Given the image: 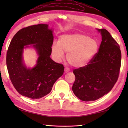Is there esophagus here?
Here are the masks:
<instances>
[{"label":"esophagus","mask_w":128,"mask_h":128,"mask_svg":"<svg viewBox=\"0 0 128 128\" xmlns=\"http://www.w3.org/2000/svg\"><path fill=\"white\" fill-rule=\"evenodd\" d=\"M69 71H70V69L68 68H66V67L65 68V69H64V72H69Z\"/></svg>","instance_id":"esophagus-1"}]
</instances>
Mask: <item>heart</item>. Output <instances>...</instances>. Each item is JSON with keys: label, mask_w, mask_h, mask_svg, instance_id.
Masks as SVG:
<instances>
[{"label": "heart", "mask_w": 128, "mask_h": 128, "mask_svg": "<svg viewBox=\"0 0 128 128\" xmlns=\"http://www.w3.org/2000/svg\"><path fill=\"white\" fill-rule=\"evenodd\" d=\"M99 48L97 40L82 34H63L60 36L58 43H54L52 54L56 60L64 58L67 53L66 59L71 66L82 67L86 66L96 55Z\"/></svg>", "instance_id": "b5f03b06"}]
</instances>
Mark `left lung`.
Instances as JSON below:
<instances>
[{
	"label": "left lung",
	"instance_id": "8db88e82",
	"mask_svg": "<svg viewBox=\"0 0 128 128\" xmlns=\"http://www.w3.org/2000/svg\"><path fill=\"white\" fill-rule=\"evenodd\" d=\"M102 36L98 52L86 66L75 69L72 90L78 98L92 101L107 94L119 76L122 54L118 43L106 29H97Z\"/></svg>",
	"mask_w": 128,
	"mask_h": 128
}]
</instances>
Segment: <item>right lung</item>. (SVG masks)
Masks as SVG:
<instances>
[{
    "label": "right lung",
    "mask_w": 128,
    "mask_h": 128,
    "mask_svg": "<svg viewBox=\"0 0 128 128\" xmlns=\"http://www.w3.org/2000/svg\"><path fill=\"white\" fill-rule=\"evenodd\" d=\"M53 31L47 24H38L19 30L11 40L6 54V66L13 86L22 96L40 98L51 91L56 81L64 72L63 65L50 58ZM33 44L39 56L32 69L24 64L22 54L25 45Z\"/></svg>",
    "instance_id": "1"
}]
</instances>
